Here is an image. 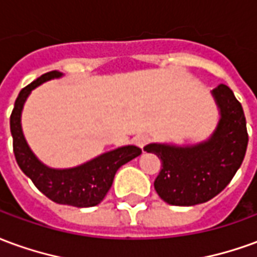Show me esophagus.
Here are the masks:
<instances>
[{"instance_id":"esophagus-1","label":"esophagus","mask_w":257,"mask_h":257,"mask_svg":"<svg viewBox=\"0 0 257 257\" xmlns=\"http://www.w3.org/2000/svg\"><path fill=\"white\" fill-rule=\"evenodd\" d=\"M134 142L136 143V146H139V147H145L146 143L149 142V136H146V135H138V136H135Z\"/></svg>"}]
</instances>
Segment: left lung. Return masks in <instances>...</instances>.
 <instances>
[{"label":"left lung","mask_w":257,"mask_h":257,"mask_svg":"<svg viewBox=\"0 0 257 257\" xmlns=\"http://www.w3.org/2000/svg\"><path fill=\"white\" fill-rule=\"evenodd\" d=\"M210 93L219 121L208 139L194 145L150 143L145 147L161 158L154 189L169 205L193 206L209 201L226 189L243 161L248 132L242 106L224 84Z\"/></svg>","instance_id":"1"}]
</instances>
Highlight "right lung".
I'll list each match as a JSON object with an SVG mask.
<instances>
[{"mask_svg":"<svg viewBox=\"0 0 257 257\" xmlns=\"http://www.w3.org/2000/svg\"><path fill=\"white\" fill-rule=\"evenodd\" d=\"M63 73L51 71L33 81L20 90L11 114V134L14 138V153L16 162L36 187L53 202L71 205L77 208H89L100 204L111 189L114 176L119 168L142 154L139 147L134 145L122 146L103 153L89 161L73 168H51L45 165L33 153L22 129V111L30 96L47 81L62 78Z\"/></svg>","mask_w":257,"mask_h":257,"instance_id":"1","label":"right lung"}]
</instances>
